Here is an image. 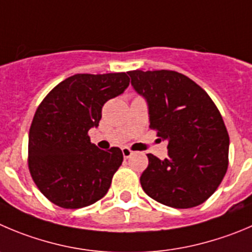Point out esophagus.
Instances as JSON below:
<instances>
[{
	"label": "esophagus",
	"instance_id": "34e87169",
	"mask_svg": "<svg viewBox=\"0 0 252 252\" xmlns=\"http://www.w3.org/2000/svg\"><path fill=\"white\" fill-rule=\"evenodd\" d=\"M132 153H133V152L130 150V148H127V147H124V148H122V155H124L125 158L131 157V156H132Z\"/></svg>",
	"mask_w": 252,
	"mask_h": 252
}]
</instances>
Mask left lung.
I'll return each instance as SVG.
<instances>
[{
	"label": "left lung",
	"instance_id": "obj_1",
	"mask_svg": "<svg viewBox=\"0 0 252 252\" xmlns=\"http://www.w3.org/2000/svg\"><path fill=\"white\" fill-rule=\"evenodd\" d=\"M131 85L148 105L150 127L168 141V157L148 153L143 190L177 209L202 204L217 190L229 164V135L209 95L173 70L128 71Z\"/></svg>",
	"mask_w": 252,
	"mask_h": 252
}]
</instances>
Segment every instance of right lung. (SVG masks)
Wrapping results in <instances>:
<instances>
[{
	"label": "right lung",
	"instance_id": "add662e5",
	"mask_svg": "<svg viewBox=\"0 0 252 252\" xmlns=\"http://www.w3.org/2000/svg\"><path fill=\"white\" fill-rule=\"evenodd\" d=\"M128 84L126 73L75 74L38 106L28 136V167L38 189L58 207H88L109 190L124 156L119 147L99 150L88 132L99 126L105 102Z\"/></svg>",
	"mask_w": 252,
	"mask_h": 252
}]
</instances>
